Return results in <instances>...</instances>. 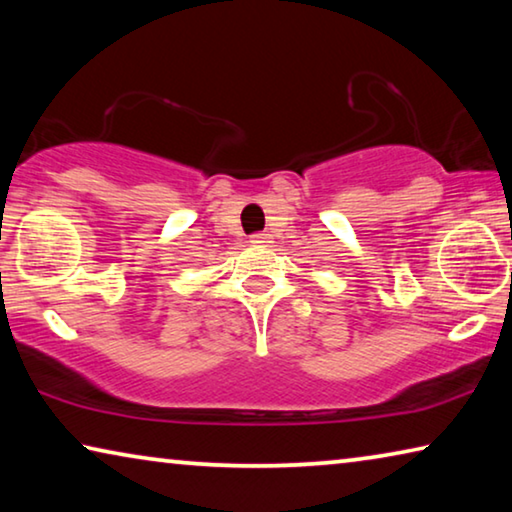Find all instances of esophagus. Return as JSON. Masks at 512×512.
I'll return each instance as SVG.
<instances>
[{
  "mask_svg": "<svg viewBox=\"0 0 512 512\" xmlns=\"http://www.w3.org/2000/svg\"><path fill=\"white\" fill-rule=\"evenodd\" d=\"M253 244H259V246L271 244V235H266V232H257V235H253Z\"/></svg>",
  "mask_w": 512,
  "mask_h": 512,
  "instance_id": "1",
  "label": "esophagus"
}]
</instances>
